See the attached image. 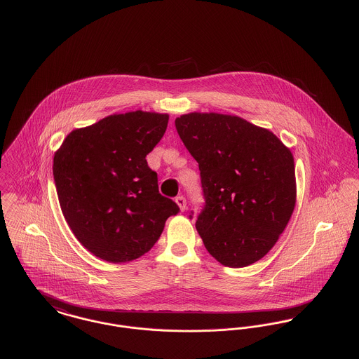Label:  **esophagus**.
<instances>
[{
	"mask_svg": "<svg viewBox=\"0 0 359 359\" xmlns=\"http://www.w3.org/2000/svg\"><path fill=\"white\" fill-rule=\"evenodd\" d=\"M175 203L178 205L181 211H185V210H187V199H185L184 196H178V198L175 199Z\"/></svg>",
	"mask_w": 359,
	"mask_h": 359,
	"instance_id": "1",
	"label": "esophagus"
}]
</instances>
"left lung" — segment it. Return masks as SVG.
Here are the masks:
<instances>
[{
    "label": "left lung",
    "instance_id": "1",
    "mask_svg": "<svg viewBox=\"0 0 359 359\" xmlns=\"http://www.w3.org/2000/svg\"><path fill=\"white\" fill-rule=\"evenodd\" d=\"M184 145L199 163L205 205L196 229L207 252L231 268L265 256L296 205L294 158L269 130L221 113L175 118Z\"/></svg>",
    "mask_w": 359,
    "mask_h": 359
}]
</instances>
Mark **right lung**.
<instances>
[{"label":"right lung","mask_w":359,"mask_h":359,"mask_svg":"<svg viewBox=\"0 0 359 359\" xmlns=\"http://www.w3.org/2000/svg\"><path fill=\"white\" fill-rule=\"evenodd\" d=\"M168 114L127 111L73 130L53 154L63 217L79 242L109 262L148 253L180 208L158 194L147 154L163 138Z\"/></svg>","instance_id":"obj_1"}]
</instances>
